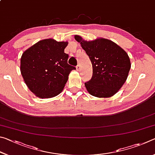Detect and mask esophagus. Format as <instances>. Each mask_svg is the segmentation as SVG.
<instances>
[{"label": "esophagus", "mask_w": 155, "mask_h": 155, "mask_svg": "<svg viewBox=\"0 0 155 155\" xmlns=\"http://www.w3.org/2000/svg\"><path fill=\"white\" fill-rule=\"evenodd\" d=\"M77 70H80V69H81L80 65H77Z\"/></svg>", "instance_id": "1"}]
</instances>
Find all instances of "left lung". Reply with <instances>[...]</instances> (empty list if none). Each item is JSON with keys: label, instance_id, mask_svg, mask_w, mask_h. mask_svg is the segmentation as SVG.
Here are the masks:
<instances>
[{"label": "left lung", "instance_id": "obj_1", "mask_svg": "<svg viewBox=\"0 0 155 155\" xmlns=\"http://www.w3.org/2000/svg\"><path fill=\"white\" fill-rule=\"evenodd\" d=\"M74 38L80 42L92 64V77L85 83L88 92L98 98L114 95L125 83L130 69L128 54L107 39L87 41L78 35Z\"/></svg>", "mask_w": 155, "mask_h": 155}]
</instances>
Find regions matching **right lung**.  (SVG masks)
<instances>
[{"instance_id":"right-lung-1","label":"right lung","mask_w":155,"mask_h":155,"mask_svg":"<svg viewBox=\"0 0 155 155\" xmlns=\"http://www.w3.org/2000/svg\"><path fill=\"white\" fill-rule=\"evenodd\" d=\"M68 41L43 40L23 52L20 71L25 83L41 98H52L61 92L68 75L76 68L68 64L64 49Z\"/></svg>"}]
</instances>
